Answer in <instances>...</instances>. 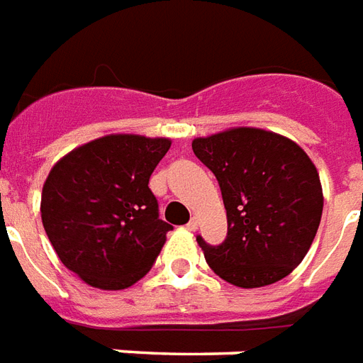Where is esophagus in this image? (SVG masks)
Masks as SVG:
<instances>
[{
    "label": "esophagus",
    "instance_id": "1",
    "mask_svg": "<svg viewBox=\"0 0 363 363\" xmlns=\"http://www.w3.org/2000/svg\"><path fill=\"white\" fill-rule=\"evenodd\" d=\"M186 229H189V230L198 229V217H192V219H190L189 225H186Z\"/></svg>",
    "mask_w": 363,
    "mask_h": 363
}]
</instances>
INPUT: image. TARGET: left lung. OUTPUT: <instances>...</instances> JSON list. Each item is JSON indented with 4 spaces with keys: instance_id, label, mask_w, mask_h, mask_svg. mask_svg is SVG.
Segmentation results:
<instances>
[{
    "instance_id": "8db88e82",
    "label": "left lung",
    "mask_w": 363,
    "mask_h": 363,
    "mask_svg": "<svg viewBox=\"0 0 363 363\" xmlns=\"http://www.w3.org/2000/svg\"><path fill=\"white\" fill-rule=\"evenodd\" d=\"M227 209V238L196 240L209 267L240 289L273 284L308 254L323 211L319 173L302 147L264 128L238 127L194 138Z\"/></svg>"
}]
</instances>
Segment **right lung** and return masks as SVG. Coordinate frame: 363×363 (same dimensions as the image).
<instances>
[{
	"mask_svg": "<svg viewBox=\"0 0 363 363\" xmlns=\"http://www.w3.org/2000/svg\"><path fill=\"white\" fill-rule=\"evenodd\" d=\"M169 138L107 134L61 157L42 189V223L67 269L101 291L140 281L173 227L147 182Z\"/></svg>",
	"mask_w": 363,
	"mask_h": 363,
	"instance_id": "right-lung-1",
	"label": "right lung"
}]
</instances>
